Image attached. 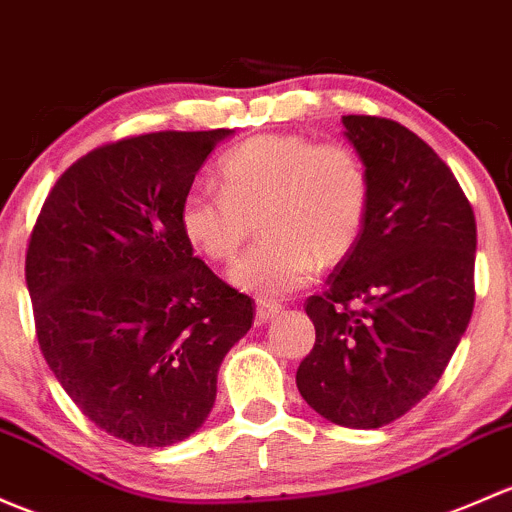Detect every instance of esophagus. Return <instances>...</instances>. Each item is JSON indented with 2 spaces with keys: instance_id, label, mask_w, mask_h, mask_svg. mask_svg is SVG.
<instances>
[{
  "instance_id": "esophagus-1",
  "label": "esophagus",
  "mask_w": 512,
  "mask_h": 512,
  "mask_svg": "<svg viewBox=\"0 0 512 512\" xmlns=\"http://www.w3.org/2000/svg\"><path fill=\"white\" fill-rule=\"evenodd\" d=\"M279 311H282V304H277V301H257V321L260 324L272 321Z\"/></svg>"
}]
</instances>
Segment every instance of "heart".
I'll use <instances>...</instances> for the list:
<instances>
[{
	"instance_id": "obj_1",
	"label": "heart",
	"mask_w": 512,
	"mask_h": 512,
	"mask_svg": "<svg viewBox=\"0 0 512 512\" xmlns=\"http://www.w3.org/2000/svg\"><path fill=\"white\" fill-rule=\"evenodd\" d=\"M223 186L196 181L181 201V228L213 262L250 238L265 240L233 267L238 287L279 299L306 287L321 265L353 250L370 211V176L353 147L301 134H260L220 161Z\"/></svg>"
}]
</instances>
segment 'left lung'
Segmentation results:
<instances>
[{
	"instance_id": "left-lung-1",
	"label": "left lung",
	"mask_w": 512,
	"mask_h": 512,
	"mask_svg": "<svg viewBox=\"0 0 512 512\" xmlns=\"http://www.w3.org/2000/svg\"><path fill=\"white\" fill-rule=\"evenodd\" d=\"M370 176L358 242L306 299L316 343L297 387L328 422L378 429L439 383L471 321L476 218L432 147L400 122L343 117Z\"/></svg>"
}]
</instances>
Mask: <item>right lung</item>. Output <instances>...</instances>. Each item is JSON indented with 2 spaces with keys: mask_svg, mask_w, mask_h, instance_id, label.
Returning <instances> with one entry per match:
<instances>
[{
  "mask_svg": "<svg viewBox=\"0 0 512 512\" xmlns=\"http://www.w3.org/2000/svg\"><path fill=\"white\" fill-rule=\"evenodd\" d=\"M230 129L102 144L43 201L26 287L48 368L78 410L134 446L191 437L255 301L193 255L181 201Z\"/></svg>",
  "mask_w": 512,
  "mask_h": 512,
  "instance_id": "1",
  "label": "right lung"
}]
</instances>
